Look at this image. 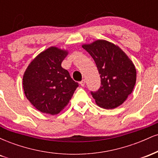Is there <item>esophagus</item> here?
Returning a JSON list of instances; mask_svg holds the SVG:
<instances>
[{
	"label": "esophagus",
	"instance_id": "obj_1",
	"mask_svg": "<svg viewBox=\"0 0 158 158\" xmlns=\"http://www.w3.org/2000/svg\"><path fill=\"white\" fill-rule=\"evenodd\" d=\"M79 84H80L81 86L84 87L85 85V79H82V80H81L80 82H79Z\"/></svg>",
	"mask_w": 158,
	"mask_h": 158
}]
</instances>
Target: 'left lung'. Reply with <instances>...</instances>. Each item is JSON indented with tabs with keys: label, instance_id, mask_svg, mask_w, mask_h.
<instances>
[{
	"label": "left lung",
	"instance_id": "1",
	"mask_svg": "<svg viewBox=\"0 0 158 158\" xmlns=\"http://www.w3.org/2000/svg\"><path fill=\"white\" fill-rule=\"evenodd\" d=\"M81 47L92 56L100 74V88L91 92L97 106L113 109L122 105L137 80L134 63L119 46L106 40L98 39Z\"/></svg>",
	"mask_w": 158,
	"mask_h": 158
}]
</instances>
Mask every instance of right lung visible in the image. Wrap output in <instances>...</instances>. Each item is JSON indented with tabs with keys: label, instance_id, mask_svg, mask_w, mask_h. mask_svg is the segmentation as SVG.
<instances>
[{
	"label": "right lung",
	"instance_id": "add662e5",
	"mask_svg": "<svg viewBox=\"0 0 158 158\" xmlns=\"http://www.w3.org/2000/svg\"><path fill=\"white\" fill-rule=\"evenodd\" d=\"M68 50L52 46L34 58L23 76L27 99L37 110L55 115L60 113L73 97L79 84L61 67Z\"/></svg>",
	"mask_w": 158,
	"mask_h": 158
}]
</instances>
